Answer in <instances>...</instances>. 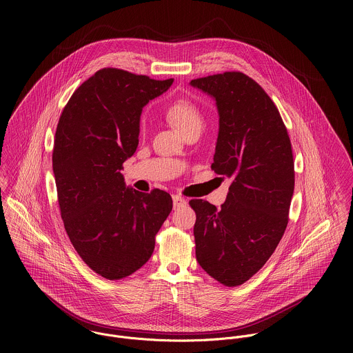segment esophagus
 I'll return each instance as SVG.
<instances>
[{"label":"esophagus","instance_id":"34e87169","mask_svg":"<svg viewBox=\"0 0 353 353\" xmlns=\"http://www.w3.org/2000/svg\"><path fill=\"white\" fill-rule=\"evenodd\" d=\"M172 202H174V208H182V206H185L188 203L185 199H182L179 196H174L172 197Z\"/></svg>","mask_w":353,"mask_h":353}]
</instances>
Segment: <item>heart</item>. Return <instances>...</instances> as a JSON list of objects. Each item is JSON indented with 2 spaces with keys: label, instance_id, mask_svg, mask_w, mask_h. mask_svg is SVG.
Returning a JSON list of instances; mask_svg holds the SVG:
<instances>
[{
  "label": "heart",
  "instance_id": "1",
  "mask_svg": "<svg viewBox=\"0 0 353 353\" xmlns=\"http://www.w3.org/2000/svg\"><path fill=\"white\" fill-rule=\"evenodd\" d=\"M165 118L182 133L200 130L203 122L201 108L193 101L178 99L165 108Z\"/></svg>",
  "mask_w": 353,
  "mask_h": 353
}]
</instances>
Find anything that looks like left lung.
I'll return each mask as SVG.
<instances>
[{
	"instance_id": "1",
	"label": "left lung",
	"mask_w": 353,
	"mask_h": 353,
	"mask_svg": "<svg viewBox=\"0 0 353 353\" xmlns=\"http://www.w3.org/2000/svg\"><path fill=\"white\" fill-rule=\"evenodd\" d=\"M190 84L214 98L219 136L212 170L232 178L217 209L190 200L196 256L225 287H238L266 263L288 224L295 188L291 140L276 104L252 77L224 72Z\"/></svg>"
}]
</instances>
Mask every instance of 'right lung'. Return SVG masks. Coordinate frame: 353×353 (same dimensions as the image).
<instances>
[{
    "label": "right lung",
    "mask_w": 353,
    "mask_h": 353,
    "mask_svg": "<svg viewBox=\"0 0 353 353\" xmlns=\"http://www.w3.org/2000/svg\"><path fill=\"white\" fill-rule=\"evenodd\" d=\"M172 81L103 68L73 92L57 125L52 171L63 227L81 259L107 280L147 263L172 210L167 192L133 190L121 174L139 145L143 107Z\"/></svg>",
    "instance_id": "add662e5"
}]
</instances>
